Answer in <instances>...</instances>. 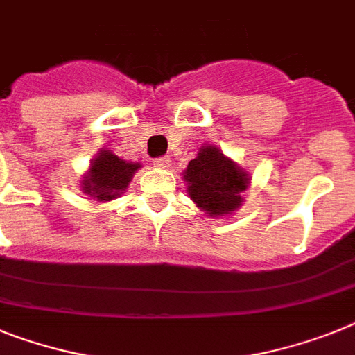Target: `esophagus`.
Returning a JSON list of instances; mask_svg holds the SVG:
<instances>
[{
  "label": "esophagus",
  "instance_id": "1",
  "mask_svg": "<svg viewBox=\"0 0 355 355\" xmlns=\"http://www.w3.org/2000/svg\"><path fill=\"white\" fill-rule=\"evenodd\" d=\"M153 164L157 166V168L160 169H166L169 168V164H171V160H169V157H159V159H155Z\"/></svg>",
  "mask_w": 355,
  "mask_h": 355
}]
</instances>
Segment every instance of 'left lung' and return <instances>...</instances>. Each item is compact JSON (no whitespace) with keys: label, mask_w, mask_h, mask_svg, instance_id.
<instances>
[{"label":"left lung","mask_w":355,"mask_h":355,"mask_svg":"<svg viewBox=\"0 0 355 355\" xmlns=\"http://www.w3.org/2000/svg\"><path fill=\"white\" fill-rule=\"evenodd\" d=\"M187 193L207 214H227L242 204L249 177L220 150L205 146L184 171Z\"/></svg>","instance_id":"obj_1"}]
</instances>
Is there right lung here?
Returning <instances> with one entry per match:
<instances>
[{"label":"right lung","mask_w":355,"mask_h":355,"mask_svg":"<svg viewBox=\"0 0 355 355\" xmlns=\"http://www.w3.org/2000/svg\"><path fill=\"white\" fill-rule=\"evenodd\" d=\"M139 168L141 164L121 160L112 151H101L99 157L92 164L88 177L83 180V191L101 202L117 198L126 189L133 173Z\"/></svg>","instance_id":"right-lung-1"}]
</instances>
